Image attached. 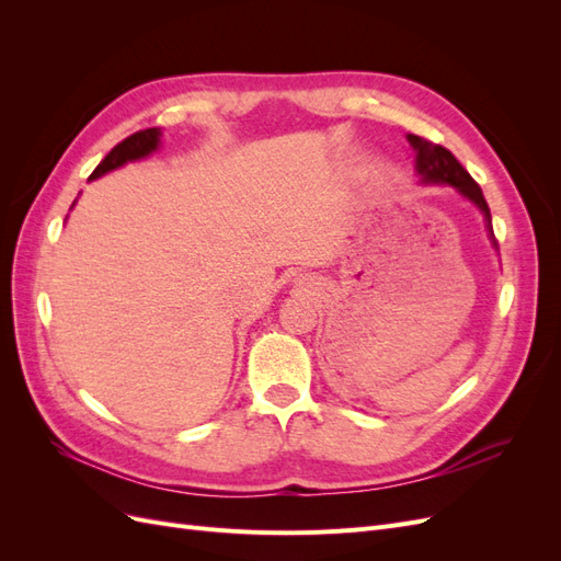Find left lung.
<instances>
[{"label": "left lung", "instance_id": "obj_1", "mask_svg": "<svg viewBox=\"0 0 561 561\" xmlns=\"http://www.w3.org/2000/svg\"><path fill=\"white\" fill-rule=\"evenodd\" d=\"M407 138H410L412 147L416 149V171H419L421 180L423 182H437V184H451L466 198H470L474 206H478L484 213L491 241H494V245H496L494 227H491V213H489V206H486L480 184L470 178V173L466 171L461 163H458V159L451 154L447 147L435 145L426 138H419V135H407Z\"/></svg>", "mask_w": 561, "mask_h": 561}]
</instances>
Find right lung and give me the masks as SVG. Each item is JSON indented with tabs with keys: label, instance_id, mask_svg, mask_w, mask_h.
I'll list each match as a JSON object with an SVG mask.
<instances>
[{
	"label": "right lung",
	"instance_id": "obj_1",
	"mask_svg": "<svg viewBox=\"0 0 561 561\" xmlns=\"http://www.w3.org/2000/svg\"><path fill=\"white\" fill-rule=\"evenodd\" d=\"M159 135H161L159 128H145V130H138V133L128 135L126 140L118 142L110 151V154L98 163V168L91 173V180L114 171V168L124 165L126 161H135V159H142V157L151 154V151L159 147Z\"/></svg>",
	"mask_w": 561,
	"mask_h": 561
}]
</instances>
